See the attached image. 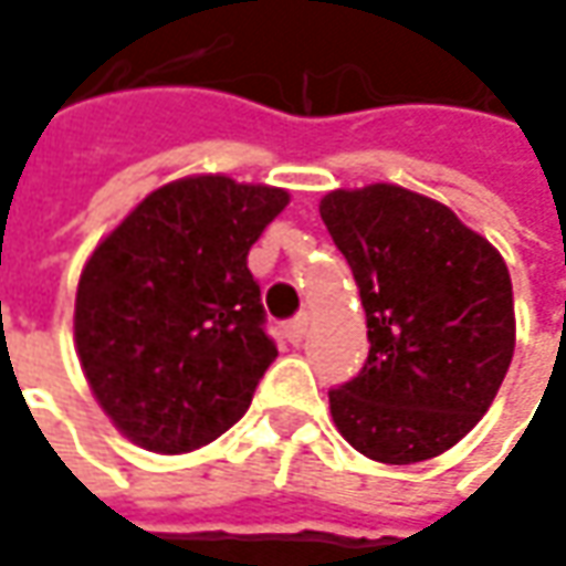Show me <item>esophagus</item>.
I'll return each instance as SVG.
<instances>
[{
    "instance_id": "obj_1",
    "label": "esophagus",
    "mask_w": 566,
    "mask_h": 566,
    "mask_svg": "<svg viewBox=\"0 0 566 566\" xmlns=\"http://www.w3.org/2000/svg\"><path fill=\"white\" fill-rule=\"evenodd\" d=\"M305 331H308V315H295L283 324V337L290 339V343H302Z\"/></svg>"
}]
</instances>
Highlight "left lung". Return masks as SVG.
<instances>
[{"label":"left lung","mask_w":566,"mask_h":566,"mask_svg":"<svg viewBox=\"0 0 566 566\" xmlns=\"http://www.w3.org/2000/svg\"><path fill=\"white\" fill-rule=\"evenodd\" d=\"M321 220L359 283L368 359L331 390L339 434L378 463H422L489 412L513 359V286L489 239L400 186L331 191Z\"/></svg>","instance_id":"obj_1"}]
</instances>
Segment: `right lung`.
<instances>
[{
  "label": "right lung",
  "instance_id": "right-lung-1",
  "mask_svg": "<svg viewBox=\"0 0 566 566\" xmlns=\"http://www.w3.org/2000/svg\"><path fill=\"white\" fill-rule=\"evenodd\" d=\"M283 188L195 176L147 195L81 273L75 343L122 434L188 453L239 422L276 359L249 249Z\"/></svg>",
  "mask_w": 566,
  "mask_h": 566
}]
</instances>
